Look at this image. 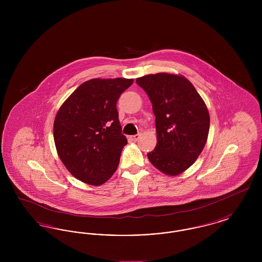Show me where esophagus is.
Masks as SVG:
<instances>
[{
  "mask_svg": "<svg viewBox=\"0 0 262 262\" xmlns=\"http://www.w3.org/2000/svg\"><path fill=\"white\" fill-rule=\"evenodd\" d=\"M139 137H140V135L137 134V135H135V136H130L129 139H130L132 141H137V140L139 139Z\"/></svg>",
  "mask_w": 262,
  "mask_h": 262,
  "instance_id": "obj_1",
  "label": "esophagus"
}]
</instances>
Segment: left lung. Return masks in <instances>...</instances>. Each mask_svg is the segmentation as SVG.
Returning <instances> with one entry per match:
<instances>
[{"label":"left lung","instance_id":"left-lung-1","mask_svg":"<svg viewBox=\"0 0 262 262\" xmlns=\"http://www.w3.org/2000/svg\"><path fill=\"white\" fill-rule=\"evenodd\" d=\"M137 83L147 93L155 115L157 144L147 157L164 174H181L195 162L206 143L210 125L207 107L183 75H144Z\"/></svg>","mask_w":262,"mask_h":262}]
</instances>
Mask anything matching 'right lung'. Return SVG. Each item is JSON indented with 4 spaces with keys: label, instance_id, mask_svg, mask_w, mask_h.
Listing matches in <instances>:
<instances>
[{
    "label": "right lung",
    "instance_id": "add662e5",
    "mask_svg": "<svg viewBox=\"0 0 262 262\" xmlns=\"http://www.w3.org/2000/svg\"><path fill=\"white\" fill-rule=\"evenodd\" d=\"M134 79L93 78L63 102L54 122L58 155L69 172L92 186L116 172L127 143L122 135L117 101Z\"/></svg>",
    "mask_w": 262,
    "mask_h": 262
}]
</instances>
